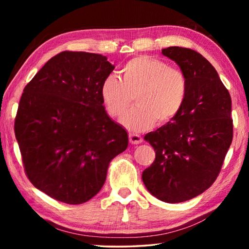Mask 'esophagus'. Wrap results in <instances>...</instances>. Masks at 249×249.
Returning a JSON list of instances; mask_svg holds the SVG:
<instances>
[{
    "instance_id": "1",
    "label": "esophagus",
    "mask_w": 249,
    "mask_h": 249,
    "mask_svg": "<svg viewBox=\"0 0 249 249\" xmlns=\"http://www.w3.org/2000/svg\"><path fill=\"white\" fill-rule=\"evenodd\" d=\"M129 142H132L133 145H138V144H141V142H142V137L141 136V135H138V134L130 133L129 134Z\"/></svg>"
}]
</instances>
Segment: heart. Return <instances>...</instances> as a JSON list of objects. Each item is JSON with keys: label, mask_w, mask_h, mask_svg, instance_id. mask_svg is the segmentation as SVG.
Listing matches in <instances>:
<instances>
[{"label": "heart", "mask_w": 249, "mask_h": 249, "mask_svg": "<svg viewBox=\"0 0 249 249\" xmlns=\"http://www.w3.org/2000/svg\"><path fill=\"white\" fill-rule=\"evenodd\" d=\"M122 79L109 74L101 86V96L107 114L121 117L135 96L136 107L122 124L133 132L149 129L157 123L174 121L182 109L188 94V80L182 71L149 56H138L122 67Z\"/></svg>", "instance_id": "heart-1"}]
</instances>
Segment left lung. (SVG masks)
Listing matches in <instances>:
<instances>
[{
  "mask_svg": "<svg viewBox=\"0 0 249 249\" xmlns=\"http://www.w3.org/2000/svg\"><path fill=\"white\" fill-rule=\"evenodd\" d=\"M188 80V94L176 119L145 135L156 158L142 172L151 195L179 203L203 193L216 180L233 140L231 100L214 67L196 50L162 49Z\"/></svg>",
  "mask_w": 249,
  "mask_h": 249,
  "instance_id": "1",
  "label": "left lung"
}]
</instances>
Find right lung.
<instances>
[{"label": "right lung", "instance_id": "1", "mask_svg": "<svg viewBox=\"0 0 249 249\" xmlns=\"http://www.w3.org/2000/svg\"><path fill=\"white\" fill-rule=\"evenodd\" d=\"M114 68L102 54L62 52L25 87L14 124L25 174L54 200L92 199L111 160L127 148V132L109 119L101 96Z\"/></svg>", "mask_w": 249, "mask_h": 249}]
</instances>
